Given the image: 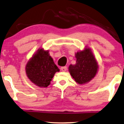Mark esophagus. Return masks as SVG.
<instances>
[{"label": "esophagus", "instance_id": "esophagus-1", "mask_svg": "<svg viewBox=\"0 0 124 124\" xmlns=\"http://www.w3.org/2000/svg\"><path fill=\"white\" fill-rule=\"evenodd\" d=\"M61 71H63V72H64V71H66V70H67V67H66V66H63V67H62L61 68Z\"/></svg>", "mask_w": 124, "mask_h": 124}]
</instances>
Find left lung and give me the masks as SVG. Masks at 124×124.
Here are the masks:
<instances>
[{
	"label": "left lung",
	"mask_w": 124,
	"mask_h": 124,
	"mask_svg": "<svg viewBox=\"0 0 124 124\" xmlns=\"http://www.w3.org/2000/svg\"><path fill=\"white\" fill-rule=\"evenodd\" d=\"M75 64H70L69 71L71 76L79 84L88 83L96 75L98 64L93 52L85 48L75 54Z\"/></svg>",
	"instance_id": "left-lung-1"
}]
</instances>
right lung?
<instances>
[{
  "instance_id": "right-lung-1",
  "label": "right lung",
  "mask_w": 124,
  "mask_h": 124,
  "mask_svg": "<svg viewBox=\"0 0 124 124\" xmlns=\"http://www.w3.org/2000/svg\"><path fill=\"white\" fill-rule=\"evenodd\" d=\"M26 73L30 80L36 86L46 88L60 69L55 65L49 50L39 48L27 62Z\"/></svg>"
}]
</instances>
